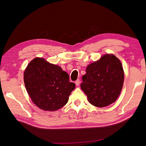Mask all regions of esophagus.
<instances>
[{"mask_svg": "<svg viewBox=\"0 0 146 146\" xmlns=\"http://www.w3.org/2000/svg\"><path fill=\"white\" fill-rule=\"evenodd\" d=\"M76 85H77V86H79V85H80V80H79V79H77V80L76 81Z\"/></svg>", "mask_w": 146, "mask_h": 146, "instance_id": "1", "label": "esophagus"}]
</instances>
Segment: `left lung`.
Here are the masks:
<instances>
[{
    "mask_svg": "<svg viewBox=\"0 0 146 146\" xmlns=\"http://www.w3.org/2000/svg\"><path fill=\"white\" fill-rule=\"evenodd\" d=\"M86 71L80 87L90 103L97 107L114 103L121 93L124 79L119 60L113 55H105L88 65Z\"/></svg>",
    "mask_w": 146,
    "mask_h": 146,
    "instance_id": "1",
    "label": "left lung"
}]
</instances>
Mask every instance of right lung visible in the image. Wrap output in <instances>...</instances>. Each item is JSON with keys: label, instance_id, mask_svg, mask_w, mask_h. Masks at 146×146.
Listing matches in <instances>:
<instances>
[{"label": "right lung", "instance_id": "add662e5", "mask_svg": "<svg viewBox=\"0 0 146 146\" xmlns=\"http://www.w3.org/2000/svg\"><path fill=\"white\" fill-rule=\"evenodd\" d=\"M59 66L42 58L30 61L24 71V83L33 102L46 111H54L67 104L76 85Z\"/></svg>", "mask_w": 146, "mask_h": 146}]
</instances>
